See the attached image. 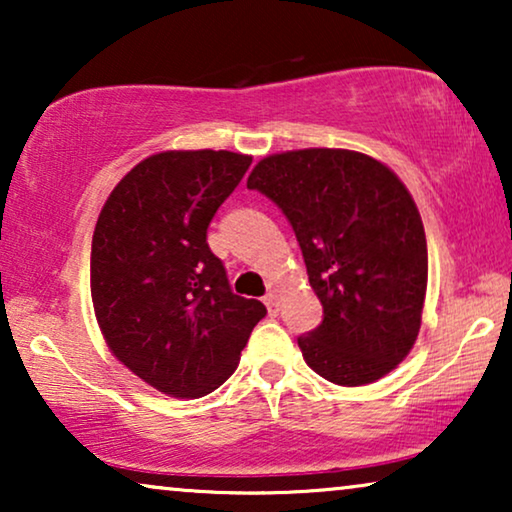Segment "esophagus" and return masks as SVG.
Masks as SVG:
<instances>
[{
  "mask_svg": "<svg viewBox=\"0 0 512 512\" xmlns=\"http://www.w3.org/2000/svg\"><path fill=\"white\" fill-rule=\"evenodd\" d=\"M263 303H265V307H268V312L272 314V317H277L279 314V300H277V293H268V296L263 298Z\"/></svg>",
  "mask_w": 512,
  "mask_h": 512,
  "instance_id": "esophagus-1",
  "label": "esophagus"
}]
</instances>
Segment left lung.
Returning <instances> with one entry per match:
<instances>
[{
	"label": "left lung",
	"mask_w": 512,
	"mask_h": 512,
	"mask_svg": "<svg viewBox=\"0 0 512 512\" xmlns=\"http://www.w3.org/2000/svg\"><path fill=\"white\" fill-rule=\"evenodd\" d=\"M247 188L282 209L324 307L298 347L342 387L380 380L415 345L429 277L415 200L389 167L342 149L263 158Z\"/></svg>",
	"instance_id": "left-lung-1"
}]
</instances>
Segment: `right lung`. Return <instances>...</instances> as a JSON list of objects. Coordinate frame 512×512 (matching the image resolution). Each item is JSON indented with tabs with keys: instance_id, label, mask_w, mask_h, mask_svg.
I'll return each instance as SVG.
<instances>
[{
	"instance_id": "obj_1",
	"label": "right lung",
	"mask_w": 512,
	"mask_h": 512,
	"mask_svg": "<svg viewBox=\"0 0 512 512\" xmlns=\"http://www.w3.org/2000/svg\"><path fill=\"white\" fill-rule=\"evenodd\" d=\"M251 165L230 151H165L118 181L90 249L97 324L118 361L163 394L205 396L233 375L268 310L235 296L207 228Z\"/></svg>"
}]
</instances>
